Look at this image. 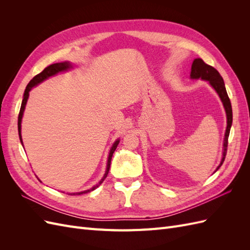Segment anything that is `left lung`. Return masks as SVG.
Wrapping results in <instances>:
<instances>
[{"mask_svg": "<svg viewBox=\"0 0 250 250\" xmlns=\"http://www.w3.org/2000/svg\"><path fill=\"white\" fill-rule=\"evenodd\" d=\"M191 79H202L207 80L209 82V84L214 87V89L217 92V94L220 97V99L223 103V106L226 112V119H228V126H226L225 135H224V142H223V151H222V160L220 162V165L218 166L216 171L221 167L225 156H226V151H228V145H229V131L230 127L232 124V109H231V104L230 100L229 98L228 92H226V88L224 85L223 78L219 72L215 69V67L207 64L203 62L201 58H196L192 63L191 67ZM215 171V172H216Z\"/></svg>", "mask_w": 250, "mask_h": 250, "instance_id": "left-lung-1", "label": "left lung"}]
</instances>
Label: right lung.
I'll return each instance as SVG.
<instances>
[{"mask_svg":"<svg viewBox=\"0 0 250 250\" xmlns=\"http://www.w3.org/2000/svg\"><path fill=\"white\" fill-rule=\"evenodd\" d=\"M71 67H73V66H72V64H71L70 62H58V63H53V64H51V65L47 66L46 69H44L42 73L37 74L36 76H34L31 80H30V82L28 83V85L26 86L25 93H24V98H22V101H21V109H20V113H19V120H18L19 135H20V140H21V144H22V140H21V118H22V115H24V110H25L26 104H27V100H28V98H29V92H30V90H31V88H32L33 86L37 85V84H39V83L42 82L43 80L48 79V78H49V77H51V76H54V75H56V74H57V73H59V72H64V71H67L69 69H71ZM119 143H120V141H119V140H117L115 143H113V145H112V147H111V149H110V151H109V155H108V160H107V166H106V171H105L104 176H103V177H102V179L99 181V184L96 185V186H94L92 188H89V190H85V191H83V192H78V193H70L69 195H81V194L89 193V192L94 191L95 188H97L98 187H99V186L103 183L104 179L106 178L107 174H108V172H109L111 157H112L113 152H115V150L117 149V147H118V145H119Z\"/></svg>","mask_w":250,"mask_h":250,"instance_id":"add662e5","label":"right lung"}]
</instances>
